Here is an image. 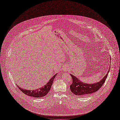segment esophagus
<instances>
[{
	"label": "esophagus",
	"instance_id": "esophagus-1",
	"mask_svg": "<svg viewBox=\"0 0 120 120\" xmlns=\"http://www.w3.org/2000/svg\"><path fill=\"white\" fill-rule=\"evenodd\" d=\"M65 69H64V70H65V71H66V70H67V68H64Z\"/></svg>",
	"mask_w": 120,
	"mask_h": 120
}]
</instances>
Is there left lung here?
Instances as JSON below:
<instances>
[{"mask_svg": "<svg viewBox=\"0 0 120 120\" xmlns=\"http://www.w3.org/2000/svg\"><path fill=\"white\" fill-rule=\"evenodd\" d=\"M109 72V71H108L106 75L100 81L92 84L85 83L82 82L78 78L73 75L72 74H70L72 78V83L70 85V89H71V91L74 94L79 96L88 95L90 94L96 92L104 83Z\"/></svg>", "mask_w": 120, "mask_h": 120, "instance_id": "left-lung-1", "label": "left lung"}]
</instances>
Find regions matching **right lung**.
Listing matches in <instances>:
<instances>
[{"label": "right lung", "instance_id": "right-lung-1", "mask_svg": "<svg viewBox=\"0 0 120 120\" xmlns=\"http://www.w3.org/2000/svg\"><path fill=\"white\" fill-rule=\"evenodd\" d=\"M57 75V73H56L55 75H53L51 78V79L49 81L48 83L45 86L42 87L41 88H38L35 90H27V89H24L20 87L17 84L18 88L22 92L28 96H29L33 97H42L45 96H46L48 94V93L49 91L51 89V86L53 83V79H54L55 77Z\"/></svg>", "mask_w": 120, "mask_h": 120}]
</instances>
